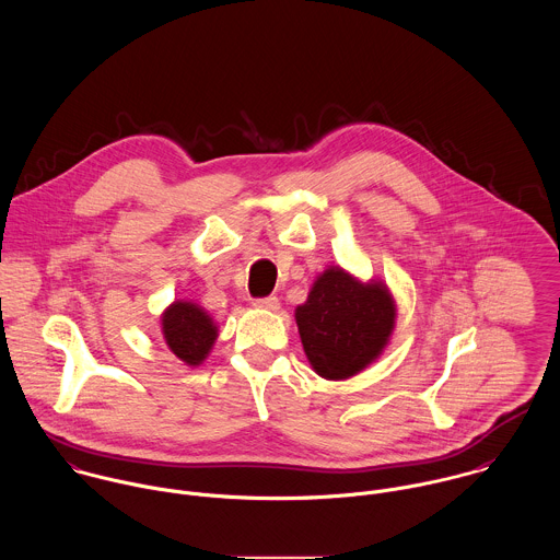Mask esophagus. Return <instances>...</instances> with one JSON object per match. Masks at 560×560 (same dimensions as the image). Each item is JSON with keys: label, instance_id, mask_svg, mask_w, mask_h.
Wrapping results in <instances>:
<instances>
[{"label": "esophagus", "instance_id": "1", "mask_svg": "<svg viewBox=\"0 0 560 560\" xmlns=\"http://www.w3.org/2000/svg\"><path fill=\"white\" fill-rule=\"evenodd\" d=\"M254 306L262 308V311H273L276 313L280 308V302H278V298L269 295V298H262V300H254Z\"/></svg>", "mask_w": 560, "mask_h": 560}]
</instances>
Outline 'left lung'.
Here are the masks:
<instances>
[{
	"label": "left lung",
	"mask_w": 560,
	"mask_h": 560,
	"mask_svg": "<svg viewBox=\"0 0 560 560\" xmlns=\"http://www.w3.org/2000/svg\"><path fill=\"white\" fill-rule=\"evenodd\" d=\"M295 320L315 373L342 382L384 353L395 331L397 304L386 282H362L329 265L313 282L308 300L295 308Z\"/></svg>",
	"instance_id": "left-lung-1"
}]
</instances>
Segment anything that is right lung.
<instances>
[{
  "label": "right lung",
  "instance_id": "1",
  "mask_svg": "<svg viewBox=\"0 0 560 560\" xmlns=\"http://www.w3.org/2000/svg\"><path fill=\"white\" fill-rule=\"evenodd\" d=\"M218 323L198 304L172 302L161 313V334L167 349L187 366H200L218 340Z\"/></svg>",
  "mask_w": 560,
  "mask_h": 560
}]
</instances>
